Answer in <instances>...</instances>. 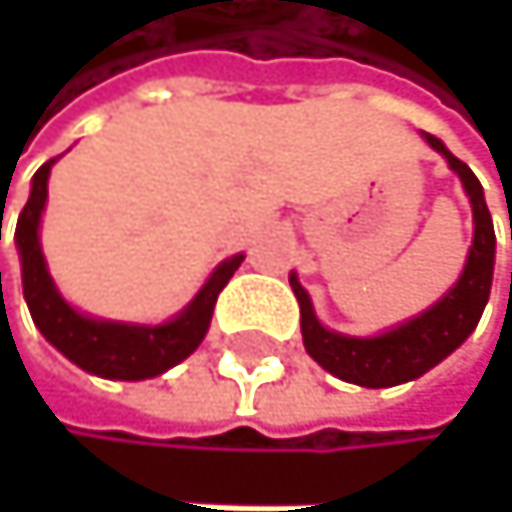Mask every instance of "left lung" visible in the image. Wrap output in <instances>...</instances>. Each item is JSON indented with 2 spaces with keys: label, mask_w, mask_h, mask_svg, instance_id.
<instances>
[{
  "label": "left lung",
  "mask_w": 512,
  "mask_h": 512,
  "mask_svg": "<svg viewBox=\"0 0 512 512\" xmlns=\"http://www.w3.org/2000/svg\"><path fill=\"white\" fill-rule=\"evenodd\" d=\"M427 144L445 156L448 168L458 174L470 205H473V245L467 254V264L455 288H448L445 298H439L430 310L408 319L375 338H350L325 328L310 304V294L301 288L298 276H288L294 298L301 304V334L307 353L334 378L359 387H396L421 378L424 371L439 365L448 353H455L476 328L488 294H491V270H495V227H491V214L482 196V184L476 174L451 156L448 147L433 134H424ZM512 236V227H510Z\"/></svg>",
  "instance_id": "left-lung-1"
}]
</instances>
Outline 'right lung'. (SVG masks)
<instances>
[{"label":"right lung","mask_w":512,"mask_h":512,"mask_svg":"<svg viewBox=\"0 0 512 512\" xmlns=\"http://www.w3.org/2000/svg\"><path fill=\"white\" fill-rule=\"evenodd\" d=\"M54 159H48L33 174L30 199L17 218L14 242L21 251V273H24V298L30 307V316L36 328L45 334L51 347L61 350L70 362H76L82 371H91L97 378L110 381H147L156 378L171 365L184 362L205 338L211 325L214 304L218 294L230 282V276L239 270L245 254H233L224 264H218L208 276V282L199 288L196 298L162 325H125V322H107L91 319L73 310L61 291L54 288L45 254L39 245V221L48 199V174Z\"/></svg>","instance_id":"obj_1"}]
</instances>
